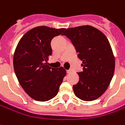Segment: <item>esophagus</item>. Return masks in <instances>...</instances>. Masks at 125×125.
Wrapping results in <instances>:
<instances>
[{"label":"esophagus","mask_w":125,"mask_h":125,"mask_svg":"<svg viewBox=\"0 0 125 125\" xmlns=\"http://www.w3.org/2000/svg\"><path fill=\"white\" fill-rule=\"evenodd\" d=\"M66 71H67V73H68V74L72 73V70H67Z\"/></svg>","instance_id":"esophagus-1"}]
</instances>
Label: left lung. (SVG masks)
<instances>
[{"instance_id":"left-lung-1","label":"left lung","mask_w":125,"mask_h":125,"mask_svg":"<svg viewBox=\"0 0 125 125\" xmlns=\"http://www.w3.org/2000/svg\"><path fill=\"white\" fill-rule=\"evenodd\" d=\"M62 35L71 40L83 61L79 81L73 85L75 96L85 101L99 98L107 89L114 73L115 59L107 37L90 25L67 29Z\"/></svg>"}]
</instances>
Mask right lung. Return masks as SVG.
I'll use <instances>...</instances> for the list:
<instances>
[{"mask_svg": "<svg viewBox=\"0 0 125 125\" xmlns=\"http://www.w3.org/2000/svg\"><path fill=\"white\" fill-rule=\"evenodd\" d=\"M65 29L35 27L20 40L13 55V68L24 92L38 101H47L57 94L66 71L47 64L52 55L51 42Z\"/></svg>", "mask_w": 125, "mask_h": 125, "instance_id": "right-lung-1", "label": "right lung"}]
</instances>
